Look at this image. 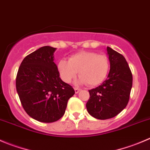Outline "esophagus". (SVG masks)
I'll return each instance as SVG.
<instances>
[{
  "label": "esophagus",
  "instance_id": "esophagus-1",
  "mask_svg": "<svg viewBox=\"0 0 150 150\" xmlns=\"http://www.w3.org/2000/svg\"><path fill=\"white\" fill-rule=\"evenodd\" d=\"M74 89H75V92L76 93V94H77V93H78V92H79V91H81V88H76V87H75V88H74Z\"/></svg>",
  "mask_w": 150,
  "mask_h": 150
}]
</instances>
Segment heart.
Segmentation results:
<instances>
[{
  "instance_id": "1",
  "label": "heart",
  "mask_w": 150,
  "mask_h": 150,
  "mask_svg": "<svg viewBox=\"0 0 150 150\" xmlns=\"http://www.w3.org/2000/svg\"><path fill=\"white\" fill-rule=\"evenodd\" d=\"M59 75L65 83H70L79 73V81L89 86L103 82L108 73L110 62L107 56L94 52L81 51L72 55L69 60L58 63Z\"/></svg>"
}]
</instances>
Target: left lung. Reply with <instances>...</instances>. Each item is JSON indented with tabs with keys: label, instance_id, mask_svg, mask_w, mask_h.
Returning <instances> with one entry per match:
<instances>
[{
	"label": "left lung",
	"instance_id": "8db88e82",
	"mask_svg": "<svg viewBox=\"0 0 150 150\" xmlns=\"http://www.w3.org/2000/svg\"><path fill=\"white\" fill-rule=\"evenodd\" d=\"M110 69L108 78L96 88L88 90V114L98 120L118 115L127 106L133 85V75L124 56L107 47Z\"/></svg>",
	"mask_w": 150,
	"mask_h": 150
}]
</instances>
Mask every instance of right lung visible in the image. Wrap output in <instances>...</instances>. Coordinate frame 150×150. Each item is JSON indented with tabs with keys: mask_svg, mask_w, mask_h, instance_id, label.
Wrapping results in <instances>:
<instances>
[{
	"mask_svg": "<svg viewBox=\"0 0 150 150\" xmlns=\"http://www.w3.org/2000/svg\"><path fill=\"white\" fill-rule=\"evenodd\" d=\"M55 50L44 46L28 55L16 77V88L25 111L41 122H54L62 118L68 100L75 94L72 86L59 78L53 62Z\"/></svg>",
	"mask_w": 150,
	"mask_h": 150,
	"instance_id": "obj_1",
	"label": "right lung"
}]
</instances>
